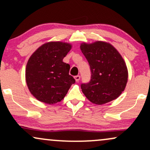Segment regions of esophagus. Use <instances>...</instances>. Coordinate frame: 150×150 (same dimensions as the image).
I'll return each instance as SVG.
<instances>
[{"instance_id": "1", "label": "esophagus", "mask_w": 150, "mask_h": 150, "mask_svg": "<svg viewBox=\"0 0 150 150\" xmlns=\"http://www.w3.org/2000/svg\"><path fill=\"white\" fill-rule=\"evenodd\" d=\"M75 79L76 82H79V80H80V75H76V76H75Z\"/></svg>"}]
</instances>
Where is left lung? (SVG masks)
<instances>
[{
  "instance_id": "1",
  "label": "left lung",
  "mask_w": 150,
  "mask_h": 150,
  "mask_svg": "<svg viewBox=\"0 0 150 150\" xmlns=\"http://www.w3.org/2000/svg\"><path fill=\"white\" fill-rule=\"evenodd\" d=\"M80 49L91 71L89 82L81 84L82 92L91 102L104 104L116 99L124 90L128 70L118 51L108 43H83Z\"/></svg>"
}]
</instances>
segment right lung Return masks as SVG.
Wrapping results in <instances>:
<instances>
[{"label":"right lung","mask_w":150,"mask_h":150,"mask_svg":"<svg viewBox=\"0 0 150 150\" xmlns=\"http://www.w3.org/2000/svg\"><path fill=\"white\" fill-rule=\"evenodd\" d=\"M70 49L69 44L49 42L31 56L26 67V82L39 101L49 104L61 101L75 82L69 75L70 65L63 61Z\"/></svg>","instance_id":"add662e5"}]
</instances>
